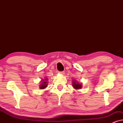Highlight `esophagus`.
I'll use <instances>...</instances> for the list:
<instances>
[{"mask_svg": "<svg viewBox=\"0 0 123 123\" xmlns=\"http://www.w3.org/2000/svg\"><path fill=\"white\" fill-rule=\"evenodd\" d=\"M59 73L61 74H62V75H64L65 72H64V71H63V72H59Z\"/></svg>", "mask_w": 123, "mask_h": 123, "instance_id": "1", "label": "esophagus"}]
</instances>
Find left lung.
<instances>
[{"label":"left lung","instance_id":"left-lung-1","mask_svg":"<svg viewBox=\"0 0 123 123\" xmlns=\"http://www.w3.org/2000/svg\"><path fill=\"white\" fill-rule=\"evenodd\" d=\"M72 85H73V87L75 89H80L82 88V86L81 84L79 83L78 82L76 81V80H73Z\"/></svg>","mask_w":123,"mask_h":123}]
</instances>
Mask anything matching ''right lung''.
<instances>
[{
    "label": "right lung",
    "instance_id": "obj_1",
    "mask_svg": "<svg viewBox=\"0 0 123 123\" xmlns=\"http://www.w3.org/2000/svg\"><path fill=\"white\" fill-rule=\"evenodd\" d=\"M47 80H48V79L46 78L41 80V83H40L41 85L40 86V89L43 90V89H44L46 88V87H47V86H48V85H47V83H48V82H47Z\"/></svg>",
    "mask_w": 123,
    "mask_h": 123
}]
</instances>
